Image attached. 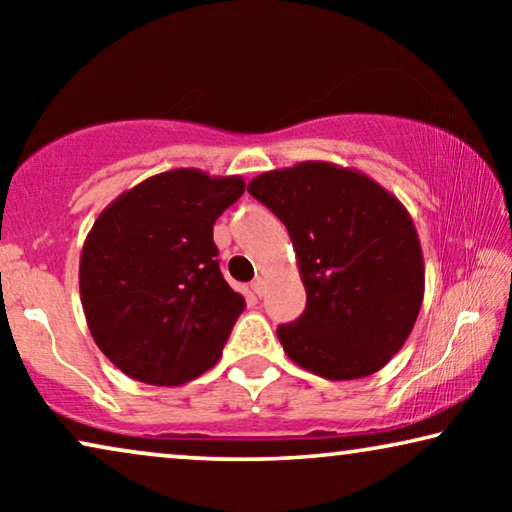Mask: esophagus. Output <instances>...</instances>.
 I'll return each instance as SVG.
<instances>
[{
  "mask_svg": "<svg viewBox=\"0 0 512 512\" xmlns=\"http://www.w3.org/2000/svg\"><path fill=\"white\" fill-rule=\"evenodd\" d=\"M251 291H254L256 296H263V293H265V279H261V277L254 279V282H251Z\"/></svg>",
  "mask_w": 512,
  "mask_h": 512,
  "instance_id": "obj_1",
  "label": "esophagus"
}]
</instances>
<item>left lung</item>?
<instances>
[{
    "instance_id": "1",
    "label": "left lung",
    "mask_w": 512,
    "mask_h": 512,
    "mask_svg": "<svg viewBox=\"0 0 512 512\" xmlns=\"http://www.w3.org/2000/svg\"><path fill=\"white\" fill-rule=\"evenodd\" d=\"M247 191L289 230L307 291L305 312L277 328L289 359L326 380L387 366L424 298L408 209L366 174L321 160L263 172Z\"/></svg>"
}]
</instances>
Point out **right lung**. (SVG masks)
Wrapping results in <instances>:
<instances>
[{
  "label": "right lung",
  "mask_w": 512,
  "mask_h": 512,
  "mask_svg": "<svg viewBox=\"0 0 512 512\" xmlns=\"http://www.w3.org/2000/svg\"><path fill=\"white\" fill-rule=\"evenodd\" d=\"M244 179L170 170L97 216L79 265L81 303L102 354L132 380L174 387L219 361L244 298L221 275L214 221Z\"/></svg>",
  "instance_id": "1"
}]
</instances>
